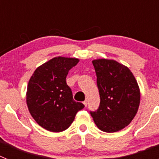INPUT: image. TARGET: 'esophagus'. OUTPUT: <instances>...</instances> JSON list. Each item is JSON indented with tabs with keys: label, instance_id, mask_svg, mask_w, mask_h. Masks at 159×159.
<instances>
[{
	"label": "esophagus",
	"instance_id": "esophagus-1",
	"mask_svg": "<svg viewBox=\"0 0 159 159\" xmlns=\"http://www.w3.org/2000/svg\"><path fill=\"white\" fill-rule=\"evenodd\" d=\"M83 103H84V106L87 107V105H88V100H87V99H86V100H84Z\"/></svg>",
	"mask_w": 159,
	"mask_h": 159
}]
</instances>
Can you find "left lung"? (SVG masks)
<instances>
[{
	"instance_id": "8db88e82",
	"label": "left lung",
	"mask_w": 159,
	"mask_h": 159,
	"mask_svg": "<svg viewBox=\"0 0 159 159\" xmlns=\"http://www.w3.org/2000/svg\"><path fill=\"white\" fill-rule=\"evenodd\" d=\"M100 96L98 110L91 111L95 125L107 133L119 131L134 119L140 103V90L128 67L114 60H92Z\"/></svg>"
}]
</instances>
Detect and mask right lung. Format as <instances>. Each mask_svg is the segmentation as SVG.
I'll return each mask as SVG.
<instances>
[{"label":"right lung","mask_w":159,"mask_h":159,"mask_svg":"<svg viewBox=\"0 0 159 159\" xmlns=\"http://www.w3.org/2000/svg\"><path fill=\"white\" fill-rule=\"evenodd\" d=\"M77 58L54 57L35 70L29 81L26 102L31 116L40 127L61 132L70 127L82 102L73 99L66 83L68 71L79 63Z\"/></svg>","instance_id":"1"}]
</instances>
